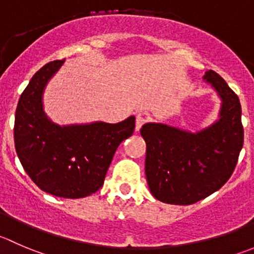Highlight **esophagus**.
<instances>
[{
    "label": "esophagus",
    "mask_w": 254,
    "mask_h": 254,
    "mask_svg": "<svg viewBox=\"0 0 254 254\" xmlns=\"http://www.w3.org/2000/svg\"><path fill=\"white\" fill-rule=\"evenodd\" d=\"M145 122H146V117L144 114L136 115V120H135V129H136V131H139L140 127L145 124Z\"/></svg>",
    "instance_id": "34e87169"
}]
</instances>
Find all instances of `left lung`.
Returning <instances> with one entry per match:
<instances>
[{
  "label": "left lung",
  "instance_id": "1",
  "mask_svg": "<svg viewBox=\"0 0 254 254\" xmlns=\"http://www.w3.org/2000/svg\"><path fill=\"white\" fill-rule=\"evenodd\" d=\"M203 80L222 100L220 119L197 132L161 123L142 125L145 174L150 192L170 205H191L220 190L232 175L243 146L241 103L213 70Z\"/></svg>",
  "mask_w": 254,
  "mask_h": 254
}]
</instances>
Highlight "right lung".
Listing matches in <instances>:
<instances>
[{
  "label": "right lung",
  "mask_w": 254,
  "mask_h": 254,
  "mask_svg": "<svg viewBox=\"0 0 254 254\" xmlns=\"http://www.w3.org/2000/svg\"><path fill=\"white\" fill-rule=\"evenodd\" d=\"M63 63L64 59L47 63L22 93L14 115V146L24 171L44 192L82 198L103 186L118 146L134 132L135 117L118 124H54L42 99Z\"/></svg>",
  "instance_id": "1"
}]
</instances>
